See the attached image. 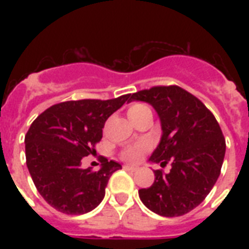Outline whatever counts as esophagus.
I'll return each instance as SVG.
<instances>
[{
    "label": "esophagus",
    "instance_id": "1",
    "mask_svg": "<svg viewBox=\"0 0 249 249\" xmlns=\"http://www.w3.org/2000/svg\"><path fill=\"white\" fill-rule=\"evenodd\" d=\"M124 169L125 170H132V172H136L138 168H137V166H134V165H124Z\"/></svg>",
    "mask_w": 249,
    "mask_h": 249
}]
</instances>
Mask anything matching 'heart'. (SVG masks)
<instances>
[{
	"instance_id": "1",
	"label": "heart",
	"mask_w": 249,
	"mask_h": 249,
	"mask_svg": "<svg viewBox=\"0 0 249 249\" xmlns=\"http://www.w3.org/2000/svg\"><path fill=\"white\" fill-rule=\"evenodd\" d=\"M150 111L147 106L141 105V103H134L128 108V117L130 119V121L136 120L140 116H142L144 112ZM147 146L146 144H141L138 147H129L125 148L124 151L121 152V158L125 160V161H130V163H134L141 158V154L143 150H146Z\"/></svg>"
}]
</instances>
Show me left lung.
Listing matches in <instances>:
<instances>
[{"label": "left lung", "instance_id": "obj_1", "mask_svg": "<svg viewBox=\"0 0 249 249\" xmlns=\"http://www.w3.org/2000/svg\"><path fill=\"white\" fill-rule=\"evenodd\" d=\"M150 103L159 115L161 140L148 161L165 166L155 170V181L138 191L150 211L164 217L183 216L196 208L216 183L226 143L213 113L179 86H154L130 94L129 102Z\"/></svg>", "mask_w": 249, "mask_h": 249}]
</instances>
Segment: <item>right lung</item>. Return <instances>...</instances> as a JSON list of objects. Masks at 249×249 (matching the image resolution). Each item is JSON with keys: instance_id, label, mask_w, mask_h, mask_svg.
<instances>
[{"instance_id": "right-lung-1", "label": "right lung", "mask_w": 249, "mask_h": 249, "mask_svg": "<svg viewBox=\"0 0 249 249\" xmlns=\"http://www.w3.org/2000/svg\"><path fill=\"white\" fill-rule=\"evenodd\" d=\"M130 94L108 101L81 99L52 106L37 116L25 134V159L40 195L66 214H84L99 205L109 177L121 165L105 159L101 169H84L102 140L106 120Z\"/></svg>"}]
</instances>
